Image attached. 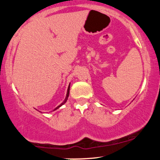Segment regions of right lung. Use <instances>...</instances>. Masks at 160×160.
Instances as JSON below:
<instances>
[{
    "label": "right lung",
    "instance_id": "add662e5",
    "mask_svg": "<svg viewBox=\"0 0 160 160\" xmlns=\"http://www.w3.org/2000/svg\"><path fill=\"white\" fill-rule=\"evenodd\" d=\"M69 91H70V85H69V86H68V92H67V95H66V98H65V101H64V102H62V103L61 104H60V105H59V106H58V107H57V108H56V109H55V110L58 109V108H59V107H61V106L62 105V104H65V102H67V100H68V95H69Z\"/></svg>",
    "mask_w": 160,
    "mask_h": 160
}]
</instances>
